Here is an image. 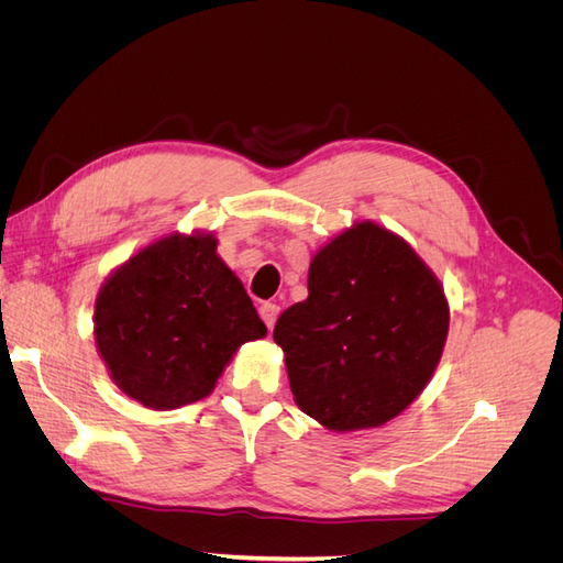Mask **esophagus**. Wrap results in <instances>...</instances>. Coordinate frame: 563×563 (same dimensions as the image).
<instances>
[{
  "instance_id": "1",
  "label": "esophagus",
  "mask_w": 563,
  "mask_h": 563,
  "mask_svg": "<svg viewBox=\"0 0 563 563\" xmlns=\"http://www.w3.org/2000/svg\"><path fill=\"white\" fill-rule=\"evenodd\" d=\"M277 317H279V308H277L275 302H263V305H261V319L265 321V327H267V329L275 327Z\"/></svg>"
}]
</instances>
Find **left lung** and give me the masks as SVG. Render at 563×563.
<instances>
[{"instance_id": "left-lung-1", "label": "left lung", "mask_w": 563, "mask_h": 563, "mask_svg": "<svg viewBox=\"0 0 563 563\" xmlns=\"http://www.w3.org/2000/svg\"><path fill=\"white\" fill-rule=\"evenodd\" d=\"M446 335L444 286L399 234L371 220L314 253L308 298L272 333L298 408L333 432L380 428L411 406Z\"/></svg>"}]
</instances>
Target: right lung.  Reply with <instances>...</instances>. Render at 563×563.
Returning a JSON list of instances; mask_svg holds the SVG:
<instances>
[{
	"instance_id": "obj_1",
	"label": "right lung",
	"mask_w": 563,
	"mask_h": 563,
	"mask_svg": "<svg viewBox=\"0 0 563 563\" xmlns=\"http://www.w3.org/2000/svg\"><path fill=\"white\" fill-rule=\"evenodd\" d=\"M211 232H172L100 286L93 335L126 397L172 411L209 397L232 354L267 333Z\"/></svg>"
}]
</instances>
